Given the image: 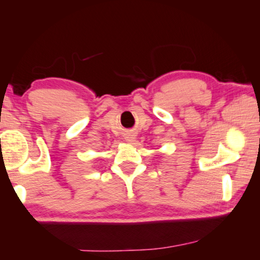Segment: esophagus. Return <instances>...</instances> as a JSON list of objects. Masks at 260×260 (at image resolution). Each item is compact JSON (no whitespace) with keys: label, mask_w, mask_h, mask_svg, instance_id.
Here are the masks:
<instances>
[{"label":"esophagus","mask_w":260,"mask_h":260,"mask_svg":"<svg viewBox=\"0 0 260 260\" xmlns=\"http://www.w3.org/2000/svg\"><path fill=\"white\" fill-rule=\"evenodd\" d=\"M134 139H135V135L134 133H132V132H128V133L125 134V140L127 142H133Z\"/></svg>","instance_id":"obj_1"}]
</instances>
